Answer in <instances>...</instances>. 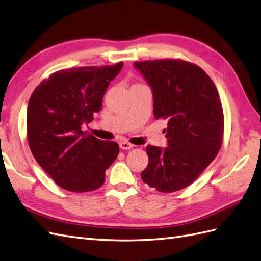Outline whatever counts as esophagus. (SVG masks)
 <instances>
[{
	"mask_svg": "<svg viewBox=\"0 0 261 261\" xmlns=\"http://www.w3.org/2000/svg\"><path fill=\"white\" fill-rule=\"evenodd\" d=\"M119 145H120V148L122 149V150H130V149H132L133 147H135V145L131 144V143H130V142H128V141H122V142H120V143H119Z\"/></svg>",
	"mask_w": 261,
	"mask_h": 261,
	"instance_id": "esophagus-1",
	"label": "esophagus"
}]
</instances>
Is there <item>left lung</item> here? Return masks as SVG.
Masks as SVG:
<instances>
[{"label": "left lung", "instance_id": "obj_1", "mask_svg": "<svg viewBox=\"0 0 261 261\" xmlns=\"http://www.w3.org/2000/svg\"><path fill=\"white\" fill-rule=\"evenodd\" d=\"M152 90L153 116L166 119L168 147L147 145L144 184L160 192L188 187L213 161L223 137V112L213 80L184 60L135 62Z\"/></svg>", "mask_w": 261, "mask_h": 261}]
</instances>
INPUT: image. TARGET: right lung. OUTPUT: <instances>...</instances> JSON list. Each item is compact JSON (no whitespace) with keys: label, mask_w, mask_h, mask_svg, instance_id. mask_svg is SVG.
<instances>
[{"label":"right lung","mask_w":261,"mask_h":261,"mask_svg":"<svg viewBox=\"0 0 261 261\" xmlns=\"http://www.w3.org/2000/svg\"><path fill=\"white\" fill-rule=\"evenodd\" d=\"M122 66L119 62L58 71L42 81L29 100L30 149L36 162L65 190L98 189L117 159V142L102 141L81 128L101 110L103 95Z\"/></svg>","instance_id":"obj_1"}]
</instances>
